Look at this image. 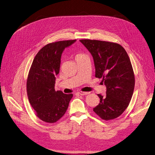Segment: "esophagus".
Returning <instances> with one entry per match:
<instances>
[{
    "mask_svg": "<svg viewBox=\"0 0 155 155\" xmlns=\"http://www.w3.org/2000/svg\"><path fill=\"white\" fill-rule=\"evenodd\" d=\"M78 93L80 95H87V94L90 93L89 92H83V91H78Z\"/></svg>",
    "mask_w": 155,
    "mask_h": 155,
    "instance_id": "obj_1",
    "label": "esophagus"
}]
</instances>
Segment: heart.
<instances>
[{
  "label": "heart",
  "mask_w": 155,
  "mask_h": 155,
  "mask_svg": "<svg viewBox=\"0 0 155 155\" xmlns=\"http://www.w3.org/2000/svg\"><path fill=\"white\" fill-rule=\"evenodd\" d=\"M81 55V54H78V55H77V56H78V55Z\"/></svg>",
  "instance_id": "obj_1"
}]
</instances>
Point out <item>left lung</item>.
Instances as JSON below:
<instances>
[{"instance_id":"obj_1","label":"left lung","mask_w":155,"mask_h":155,"mask_svg":"<svg viewBox=\"0 0 155 155\" xmlns=\"http://www.w3.org/2000/svg\"><path fill=\"white\" fill-rule=\"evenodd\" d=\"M93 57L95 77L102 78L106 94H98L100 103L93 111L108 120L118 117L130 102L135 85L134 74L125 49L119 44L96 40H80Z\"/></svg>"}]
</instances>
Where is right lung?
<instances>
[{
	"label": "right lung",
	"mask_w": 155,
	"mask_h": 155,
	"mask_svg": "<svg viewBox=\"0 0 155 155\" xmlns=\"http://www.w3.org/2000/svg\"><path fill=\"white\" fill-rule=\"evenodd\" d=\"M76 41H58L45 45L36 54L29 70L27 81L29 102L38 117L45 123H54L59 120L73 97L72 94L55 91V84L62 53Z\"/></svg>",
	"instance_id": "right-lung-1"
}]
</instances>
